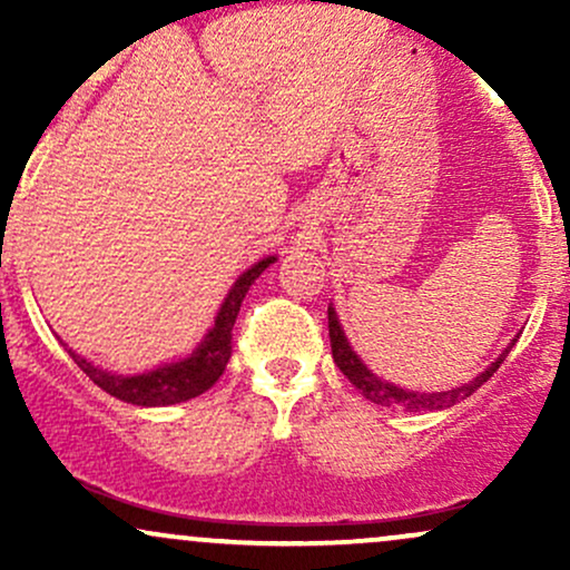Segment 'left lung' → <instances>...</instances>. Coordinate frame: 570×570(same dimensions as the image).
Returning <instances> with one entry per match:
<instances>
[{"label":"left lung","mask_w":570,"mask_h":570,"mask_svg":"<svg viewBox=\"0 0 570 570\" xmlns=\"http://www.w3.org/2000/svg\"><path fill=\"white\" fill-rule=\"evenodd\" d=\"M330 343H332V358H335V364L340 367L348 381L356 385L358 391H362L364 396L370 399V402L375 404H383V407H404L410 412L415 410H444V407H453L455 402H461V399L472 396L476 389H480L482 383H488L490 377H493V372L501 367L503 358H507V353L512 351V345H509L507 351L501 353L499 358H495L490 367L482 372L480 377H474L472 383L461 385V389H453V391H436V394H421V391H404V389H396V385L381 381L377 375H372V372L364 367L362 362H358L356 353L351 351L348 340H345L343 330H340V322L335 316V311L330 307Z\"/></svg>","instance_id":"8db88e82"}]
</instances>
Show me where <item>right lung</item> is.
<instances>
[{
	"label": "right lung",
	"instance_id": "right-lung-1",
	"mask_svg": "<svg viewBox=\"0 0 570 570\" xmlns=\"http://www.w3.org/2000/svg\"><path fill=\"white\" fill-rule=\"evenodd\" d=\"M273 259L276 257L259 259L257 265L248 267L244 276L235 281L230 294H227L225 305H222L217 322H214V330L208 332L206 340H203L198 348L189 353L187 358H181V362L166 364V367L147 372V375L122 377V375H112V372L94 367V364L85 362L82 356H77L75 351H69L71 358H75L77 367H80L85 375L98 385V389H104L107 394L122 399V402L141 404V407H163V404L187 402V399L200 396L203 391H208L219 381V375L225 372L227 362H230L233 324L235 318H238L240 303H244L248 286L254 284V278H259V273H263Z\"/></svg>",
	"mask_w": 570,
	"mask_h": 570
}]
</instances>
